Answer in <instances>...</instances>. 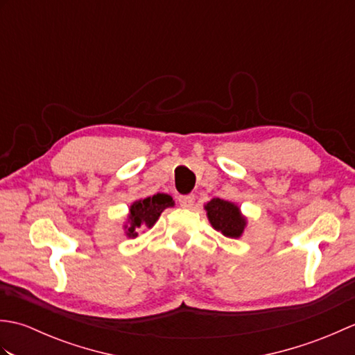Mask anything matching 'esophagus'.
Segmentation results:
<instances>
[{"label":"esophagus","mask_w":355,"mask_h":355,"mask_svg":"<svg viewBox=\"0 0 355 355\" xmlns=\"http://www.w3.org/2000/svg\"><path fill=\"white\" fill-rule=\"evenodd\" d=\"M193 201H195V197L192 193L191 195H180L178 197V202L182 207H192Z\"/></svg>","instance_id":"esophagus-1"}]
</instances>
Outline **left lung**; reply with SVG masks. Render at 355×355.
<instances>
[{
    "label": "left lung",
    "mask_w": 355,
    "mask_h": 355,
    "mask_svg": "<svg viewBox=\"0 0 355 355\" xmlns=\"http://www.w3.org/2000/svg\"><path fill=\"white\" fill-rule=\"evenodd\" d=\"M207 218L214 229L227 238H239L245 227V218L241 215L238 206L221 198L210 200L205 206Z\"/></svg>",
    "instance_id": "obj_1"
}]
</instances>
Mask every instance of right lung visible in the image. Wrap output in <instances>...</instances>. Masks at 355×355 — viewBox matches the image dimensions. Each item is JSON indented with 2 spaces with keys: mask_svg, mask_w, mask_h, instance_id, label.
I'll return each mask as SVG.
<instances>
[{
  "mask_svg": "<svg viewBox=\"0 0 355 355\" xmlns=\"http://www.w3.org/2000/svg\"><path fill=\"white\" fill-rule=\"evenodd\" d=\"M173 201L168 193H155L153 197L143 198L132 202L130 209V215H128V220H130V225H125L126 229V236L135 238L137 236V232L135 229H143V227H153L158 216L162 215L166 207H172Z\"/></svg>",
  "mask_w": 355,
  "mask_h": 355,
  "instance_id": "right-lung-1",
  "label": "right lung"
}]
</instances>
